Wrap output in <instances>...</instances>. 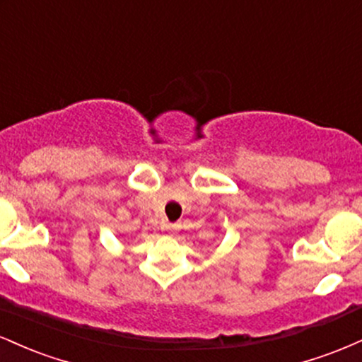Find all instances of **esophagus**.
I'll list each match as a JSON object with an SVG mask.
<instances>
[{"label":"esophagus","instance_id":"esophagus-1","mask_svg":"<svg viewBox=\"0 0 362 362\" xmlns=\"http://www.w3.org/2000/svg\"><path fill=\"white\" fill-rule=\"evenodd\" d=\"M165 230L168 231V233H175V231L178 230V224H172V223H167L165 224Z\"/></svg>","mask_w":362,"mask_h":362}]
</instances>
